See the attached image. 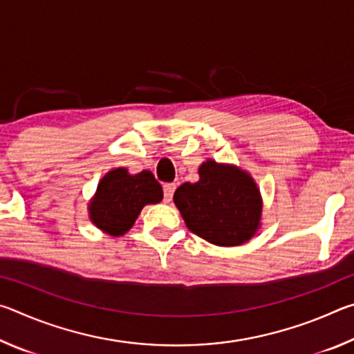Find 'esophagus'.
I'll list each match as a JSON object with an SVG mask.
<instances>
[{
	"label": "esophagus",
	"instance_id": "obj_1",
	"mask_svg": "<svg viewBox=\"0 0 354 354\" xmlns=\"http://www.w3.org/2000/svg\"><path fill=\"white\" fill-rule=\"evenodd\" d=\"M175 189H176L175 184H165V185H164V200H165L167 203L171 201L173 194H175Z\"/></svg>",
	"mask_w": 354,
	"mask_h": 354
}]
</instances>
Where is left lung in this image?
<instances>
[{"mask_svg":"<svg viewBox=\"0 0 354 354\" xmlns=\"http://www.w3.org/2000/svg\"><path fill=\"white\" fill-rule=\"evenodd\" d=\"M198 183H184L173 195L189 230L218 247L248 242L261 226L262 198L254 179L236 165L207 159Z\"/></svg>","mask_w":354,"mask_h":354,"instance_id":"left-lung-1","label":"left lung"}]
</instances>
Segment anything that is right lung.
Instances as JSON below:
<instances>
[{"label":"right lung","mask_w":354,"mask_h":354,"mask_svg":"<svg viewBox=\"0 0 354 354\" xmlns=\"http://www.w3.org/2000/svg\"><path fill=\"white\" fill-rule=\"evenodd\" d=\"M162 198V187L151 171L129 175L127 169L120 167L106 173L100 181L88 203V217L106 234L123 236L133 227L143 206L156 205Z\"/></svg>","instance_id":"obj_1"}]
</instances>
